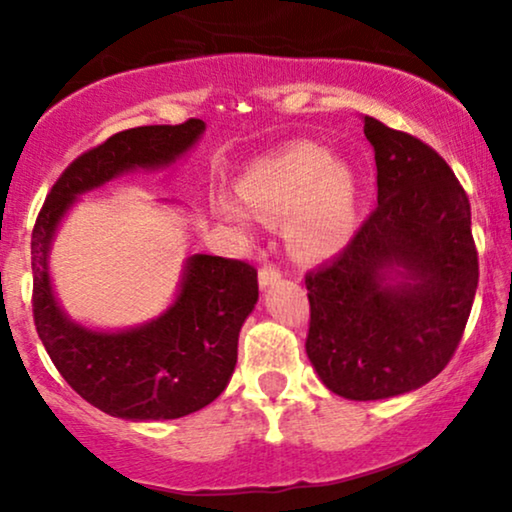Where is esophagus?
<instances>
[{
  "label": "esophagus",
  "mask_w": 512,
  "mask_h": 512,
  "mask_svg": "<svg viewBox=\"0 0 512 512\" xmlns=\"http://www.w3.org/2000/svg\"><path fill=\"white\" fill-rule=\"evenodd\" d=\"M279 279H282V270H279L277 265L265 263L263 268L258 270V284H261V289H265V286L279 282Z\"/></svg>",
  "instance_id": "1"
}]
</instances>
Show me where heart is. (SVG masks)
<instances>
[{
  "label": "heart",
  "mask_w": 512,
  "mask_h": 512,
  "mask_svg": "<svg viewBox=\"0 0 512 512\" xmlns=\"http://www.w3.org/2000/svg\"><path fill=\"white\" fill-rule=\"evenodd\" d=\"M240 198L263 221L289 219V240L303 256H328L352 240L356 179L345 163L312 144H296L261 160L240 184ZM228 219L242 221L240 207L223 200Z\"/></svg>",
  "instance_id": "heart-1"
}]
</instances>
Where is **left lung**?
Masks as SVG:
<instances>
[{"mask_svg": "<svg viewBox=\"0 0 512 512\" xmlns=\"http://www.w3.org/2000/svg\"><path fill=\"white\" fill-rule=\"evenodd\" d=\"M377 207L338 256L305 275V349L352 401L422 387L457 352L478 289L471 202L450 165L408 132L363 116ZM398 274L403 283L389 285Z\"/></svg>", "mask_w": 512, "mask_h": 512, "instance_id": "1", "label": "left lung"}]
</instances>
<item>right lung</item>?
<instances>
[{"instance_id": "right-lung-1", "label": "right lung", "mask_w": 512, "mask_h": 512, "mask_svg": "<svg viewBox=\"0 0 512 512\" xmlns=\"http://www.w3.org/2000/svg\"><path fill=\"white\" fill-rule=\"evenodd\" d=\"M205 130L200 118L142 125L111 135L67 165L32 228V314L48 356L81 398L111 417L177 419L205 408L226 389L237 338L258 300V272L237 258L195 254L163 317L123 333L88 331L55 303L48 249L76 195L132 167L170 165Z\"/></svg>"}]
</instances>
